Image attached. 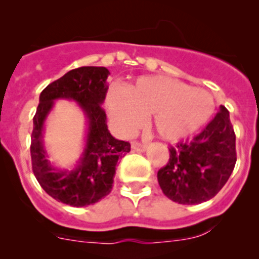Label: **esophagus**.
Instances as JSON below:
<instances>
[{
    "label": "esophagus",
    "mask_w": 259,
    "mask_h": 259,
    "mask_svg": "<svg viewBox=\"0 0 259 259\" xmlns=\"http://www.w3.org/2000/svg\"><path fill=\"white\" fill-rule=\"evenodd\" d=\"M132 149L134 151H145L146 145L139 142H132Z\"/></svg>",
    "instance_id": "1"
}]
</instances>
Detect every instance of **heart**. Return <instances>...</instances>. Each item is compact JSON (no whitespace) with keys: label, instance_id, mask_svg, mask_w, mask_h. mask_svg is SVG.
Masks as SVG:
<instances>
[{"label":"heart","instance_id":"1","mask_svg":"<svg viewBox=\"0 0 259 259\" xmlns=\"http://www.w3.org/2000/svg\"><path fill=\"white\" fill-rule=\"evenodd\" d=\"M108 110L122 134H132L151 114V125L165 140L183 139L197 132L214 111L208 90L190 88L166 76H143L108 96Z\"/></svg>","mask_w":259,"mask_h":259}]
</instances>
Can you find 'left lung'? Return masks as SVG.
Listing matches in <instances>:
<instances>
[{
  "label": "left lung",
  "instance_id": "1",
  "mask_svg": "<svg viewBox=\"0 0 259 259\" xmlns=\"http://www.w3.org/2000/svg\"><path fill=\"white\" fill-rule=\"evenodd\" d=\"M168 164L158 171L164 194L179 204L211 199L227 183L237 161L236 134L229 111L221 105L200 134L169 149Z\"/></svg>",
  "mask_w": 259,
  "mask_h": 259
}]
</instances>
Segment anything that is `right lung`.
Wrapping results in <instances>:
<instances>
[{
	"label": "right lung",
	"mask_w": 259,
	"mask_h": 259,
	"mask_svg": "<svg viewBox=\"0 0 259 259\" xmlns=\"http://www.w3.org/2000/svg\"><path fill=\"white\" fill-rule=\"evenodd\" d=\"M109 75V70L103 66H82L66 72L44 89L33 116V174L50 197L71 207H88L105 198L113 189L117 160L130 151V143L115 139L110 134L101 106L108 91ZM60 98L75 101L88 122L85 148L71 171L50 163L43 146L46 117Z\"/></svg>",
	"instance_id": "obj_1"
}]
</instances>
